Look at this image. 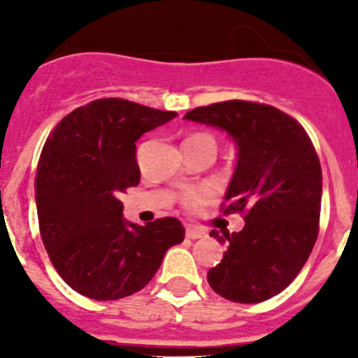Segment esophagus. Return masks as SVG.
<instances>
[{
    "label": "esophagus",
    "instance_id": "1",
    "mask_svg": "<svg viewBox=\"0 0 358 358\" xmlns=\"http://www.w3.org/2000/svg\"><path fill=\"white\" fill-rule=\"evenodd\" d=\"M186 236L192 240L204 238V236H206V231L201 229V227H197V226H188L186 227Z\"/></svg>",
    "mask_w": 358,
    "mask_h": 358
}]
</instances>
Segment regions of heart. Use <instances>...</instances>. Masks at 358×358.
<instances>
[{
	"label": "heart",
	"mask_w": 358,
	"mask_h": 358,
	"mask_svg": "<svg viewBox=\"0 0 358 358\" xmlns=\"http://www.w3.org/2000/svg\"><path fill=\"white\" fill-rule=\"evenodd\" d=\"M188 140H210L211 141V138L206 134H195L192 136V138H188ZM204 199H206V194H204V192H201V189H189V192H186V194L182 195V204H185L186 208H189V210H197L202 202H204Z\"/></svg>",
	"instance_id": "obj_1"
}]
</instances>
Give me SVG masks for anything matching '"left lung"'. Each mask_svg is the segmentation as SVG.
<instances>
[{"label":"left lung","instance_id":"left-lung-1","mask_svg":"<svg viewBox=\"0 0 358 358\" xmlns=\"http://www.w3.org/2000/svg\"><path fill=\"white\" fill-rule=\"evenodd\" d=\"M185 120L227 132L238 150L224 213H245V226L210 233L226 252L208 283L229 301L271 299L292 283L317 238L322 173L314 145L296 120L265 103L227 100Z\"/></svg>","mask_w":358,"mask_h":358}]
</instances>
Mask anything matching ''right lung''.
Masks as SVG:
<instances>
[{
	"label": "right lung",
	"instance_id": "1",
	"mask_svg": "<svg viewBox=\"0 0 358 358\" xmlns=\"http://www.w3.org/2000/svg\"><path fill=\"white\" fill-rule=\"evenodd\" d=\"M177 116L122 98H102L59 122L36 177L43 243L78 294L115 301L143 289L164 252L185 240L173 217L145 226L123 218L120 195L140 182L136 141Z\"/></svg>",
	"mask_w": 358,
	"mask_h": 358
}]
</instances>
